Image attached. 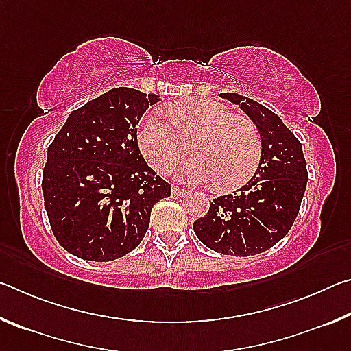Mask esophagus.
Instances as JSON below:
<instances>
[{
  "mask_svg": "<svg viewBox=\"0 0 351 351\" xmlns=\"http://www.w3.org/2000/svg\"><path fill=\"white\" fill-rule=\"evenodd\" d=\"M187 193H189V190H186V189L171 186V195H175V197H186Z\"/></svg>",
  "mask_w": 351,
  "mask_h": 351,
  "instance_id": "obj_1",
  "label": "esophagus"
}]
</instances>
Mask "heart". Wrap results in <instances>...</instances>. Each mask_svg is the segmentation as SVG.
I'll list each match as a JSON object with an SVG mask.
<instances>
[{
	"mask_svg": "<svg viewBox=\"0 0 351 351\" xmlns=\"http://www.w3.org/2000/svg\"><path fill=\"white\" fill-rule=\"evenodd\" d=\"M171 125L158 110L142 116L136 138L152 167L169 173L186 156L187 144L193 159L176 171L181 181H213L223 192L235 190L251 180L263 156L258 127L247 117L235 116L215 100L192 99L170 106Z\"/></svg>",
	"mask_w": 351,
	"mask_h": 351,
	"instance_id": "1",
	"label": "heart"
}]
</instances>
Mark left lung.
<instances>
[{
	"mask_svg": "<svg viewBox=\"0 0 351 351\" xmlns=\"http://www.w3.org/2000/svg\"><path fill=\"white\" fill-rule=\"evenodd\" d=\"M221 97L240 105L258 127L263 156L251 181L213 199L193 230L212 251L249 257L268 251L293 228L306 189V161L300 141L276 112L235 93Z\"/></svg>",
	"mask_w": 351,
	"mask_h": 351,
	"instance_id": "1",
	"label": "left lung"
}]
</instances>
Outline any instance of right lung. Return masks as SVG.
I'll return each instance as SVG.
<instances>
[{
	"instance_id": "add662e5",
	"label": "right lung",
	"mask_w": 351,
	"mask_h": 351,
	"mask_svg": "<svg viewBox=\"0 0 351 351\" xmlns=\"http://www.w3.org/2000/svg\"><path fill=\"white\" fill-rule=\"evenodd\" d=\"M159 96L114 88L71 112L47 148L45 209L52 234L75 257L121 258L139 245L170 184L142 158L136 125Z\"/></svg>"
}]
</instances>
